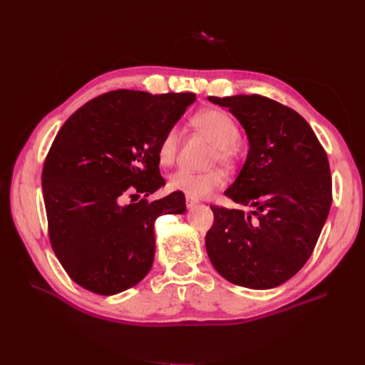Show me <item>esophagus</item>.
Wrapping results in <instances>:
<instances>
[{"label":"esophagus","instance_id":"esophagus-1","mask_svg":"<svg viewBox=\"0 0 365 365\" xmlns=\"http://www.w3.org/2000/svg\"><path fill=\"white\" fill-rule=\"evenodd\" d=\"M185 205H187V208H193V207L197 205V202H196L195 200H190V197H187V200H185Z\"/></svg>","mask_w":365,"mask_h":365}]
</instances>
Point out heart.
Segmentation results:
<instances>
[{
  "label": "heart",
  "instance_id": "b5f03b06",
  "mask_svg": "<svg viewBox=\"0 0 365 365\" xmlns=\"http://www.w3.org/2000/svg\"><path fill=\"white\" fill-rule=\"evenodd\" d=\"M193 125L204 135L215 143V158L220 163L231 164L236 158L239 140V128L236 121L220 109H204L193 117ZM181 132L176 126L164 132L158 143V160L163 165H170L178 153ZM225 184V176L219 170L195 172L190 169H178L169 178V187L175 192H181L190 200H201L212 195L216 189Z\"/></svg>",
  "mask_w": 365,
  "mask_h": 365
}]
</instances>
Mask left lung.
<instances>
[{"mask_svg": "<svg viewBox=\"0 0 365 365\" xmlns=\"http://www.w3.org/2000/svg\"><path fill=\"white\" fill-rule=\"evenodd\" d=\"M208 101L228 108L245 129L247 160L225 196L251 212L212 207L207 254L225 280L250 289L275 288L303 268L327 219V155L300 114L268 97Z\"/></svg>", "mask_w": 365, "mask_h": 365, "instance_id": "left-lung-1", "label": "left lung"}]
</instances>
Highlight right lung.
I'll return each instance as SVG.
<instances>
[{
	"label": "right lung",
	"mask_w": 365,
	"mask_h": 365,
	"mask_svg": "<svg viewBox=\"0 0 365 365\" xmlns=\"http://www.w3.org/2000/svg\"><path fill=\"white\" fill-rule=\"evenodd\" d=\"M196 101L193 93L118 90L85 103L65 121L42 169L54 254L82 288L114 295L140 283L155 256V220L182 215L185 197L123 204L165 184L158 143Z\"/></svg>",
	"instance_id": "1"
}]
</instances>
